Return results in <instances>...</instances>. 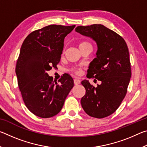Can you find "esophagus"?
I'll return each instance as SVG.
<instances>
[{
	"instance_id": "1",
	"label": "esophagus",
	"mask_w": 147,
	"mask_h": 147,
	"mask_svg": "<svg viewBox=\"0 0 147 147\" xmlns=\"http://www.w3.org/2000/svg\"><path fill=\"white\" fill-rule=\"evenodd\" d=\"M74 82L75 85H78V84H80V80L78 78H74Z\"/></svg>"
}]
</instances>
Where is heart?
Instances as JSON below:
<instances>
[{
	"instance_id": "heart-1",
	"label": "heart",
	"mask_w": 147,
	"mask_h": 147,
	"mask_svg": "<svg viewBox=\"0 0 147 147\" xmlns=\"http://www.w3.org/2000/svg\"><path fill=\"white\" fill-rule=\"evenodd\" d=\"M88 45H91L89 43L88 41H82L79 44V48L80 49H82L84 47H85ZM72 71L75 74H79L81 73L82 72V69L80 68H78V67H75V68H73L72 69Z\"/></svg>"
}]
</instances>
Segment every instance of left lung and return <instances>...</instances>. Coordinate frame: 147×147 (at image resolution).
Instances as JSON below:
<instances>
[{"instance_id": "obj_1", "label": "left lung", "mask_w": 147, "mask_h": 147, "mask_svg": "<svg viewBox=\"0 0 147 147\" xmlns=\"http://www.w3.org/2000/svg\"><path fill=\"white\" fill-rule=\"evenodd\" d=\"M75 30L96 42V57L89 65L87 76L101 81L96 88L88 81L82 82L86 90L82 106L89 116L106 117L117 109L127 93L131 74L128 46L120 35L102 24L79 26Z\"/></svg>"}]
</instances>
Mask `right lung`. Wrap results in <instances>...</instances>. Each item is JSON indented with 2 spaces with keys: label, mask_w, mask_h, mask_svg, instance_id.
<instances>
[{
  "label": "right lung",
  "mask_w": 147,
  "mask_h": 147,
  "mask_svg": "<svg viewBox=\"0 0 147 147\" xmlns=\"http://www.w3.org/2000/svg\"><path fill=\"white\" fill-rule=\"evenodd\" d=\"M74 27L50 24L31 32L22 44L16 68L18 86L26 108L39 117L57 115L74 86L69 74L54 82L47 71L57 67L64 39Z\"/></svg>",
  "instance_id": "1"
}]
</instances>
